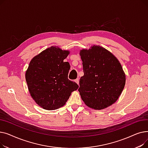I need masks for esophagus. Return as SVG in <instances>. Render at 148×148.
Listing matches in <instances>:
<instances>
[{
  "instance_id": "esophagus-1",
  "label": "esophagus",
  "mask_w": 148,
  "mask_h": 148,
  "mask_svg": "<svg viewBox=\"0 0 148 148\" xmlns=\"http://www.w3.org/2000/svg\"><path fill=\"white\" fill-rule=\"evenodd\" d=\"M75 82L78 84H79V79H75Z\"/></svg>"
}]
</instances>
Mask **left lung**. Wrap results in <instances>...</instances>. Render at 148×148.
<instances>
[{
	"label": "left lung",
	"mask_w": 148,
	"mask_h": 148,
	"mask_svg": "<svg viewBox=\"0 0 148 148\" xmlns=\"http://www.w3.org/2000/svg\"><path fill=\"white\" fill-rule=\"evenodd\" d=\"M84 75L79 91L85 104L102 110L114 103L125 84V74L119 60L112 53L99 45L82 50Z\"/></svg>",
	"instance_id": "8db88e82"
}]
</instances>
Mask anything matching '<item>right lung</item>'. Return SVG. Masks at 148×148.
<instances>
[{
	"mask_svg": "<svg viewBox=\"0 0 148 148\" xmlns=\"http://www.w3.org/2000/svg\"><path fill=\"white\" fill-rule=\"evenodd\" d=\"M69 53L51 47L30 62L25 75L29 91L37 104L45 110L64 106L71 92L79 88L68 79L70 65L64 60Z\"/></svg>",
	"mask_w": 148,
	"mask_h": 148,
	"instance_id": "right-lung-1",
	"label": "right lung"
}]
</instances>
